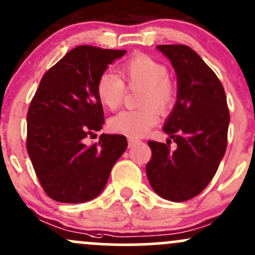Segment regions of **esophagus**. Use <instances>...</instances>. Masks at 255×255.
I'll list each match as a JSON object with an SVG mask.
<instances>
[{"label": "esophagus", "mask_w": 255, "mask_h": 255, "mask_svg": "<svg viewBox=\"0 0 255 255\" xmlns=\"http://www.w3.org/2000/svg\"><path fill=\"white\" fill-rule=\"evenodd\" d=\"M127 140H128V146H129V147H132L135 144H139V142H140V140H139V139L133 138V136H128Z\"/></svg>", "instance_id": "esophagus-1"}]
</instances>
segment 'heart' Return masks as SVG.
I'll return each mask as SVG.
<instances>
[{
  "label": "heart",
  "instance_id": "obj_1",
  "mask_svg": "<svg viewBox=\"0 0 255 255\" xmlns=\"http://www.w3.org/2000/svg\"><path fill=\"white\" fill-rule=\"evenodd\" d=\"M119 76L104 72L97 82V94L102 104L110 110L121 106L126 94L125 83L129 87H141L139 103L145 105L135 110H126L111 117V132L128 136H142L159 120L157 108L168 111L175 103L177 91L168 77L163 64L149 55L136 54L120 66Z\"/></svg>",
  "mask_w": 255,
  "mask_h": 255
}]
</instances>
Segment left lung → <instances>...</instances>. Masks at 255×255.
I'll return each mask as SVG.
<instances>
[{
	"mask_svg": "<svg viewBox=\"0 0 255 255\" xmlns=\"http://www.w3.org/2000/svg\"><path fill=\"white\" fill-rule=\"evenodd\" d=\"M177 74L178 94L163 132L167 144L147 141L150 185L161 197L183 202L205 190L217 173L228 145L230 122L225 91L213 70L184 44L157 46ZM177 142L170 150L169 141Z\"/></svg>",
	"mask_w": 255,
	"mask_h": 255,
	"instance_id": "left-lung-1",
	"label": "left lung"
}]
</instances>
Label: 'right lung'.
Here are the masks:
<instances>
[{
	"label": "right lung",
	"mask_w": 255,
	"mask_h": 255,
	"mask_svg": "<svg viewBox=\"0 0 255 255\" xmlns=\"http://www.w3.org/2000/svg\"><path fill=\"white\" fill-rule=\"evenodd\" d=\"M127 50L78 46L42 77L27 111L26 149L44 192L63 203H83L103 191L127 149L121 134H102L104 125L97 82Z\"/></svg>",
	"instance_id": "1"
}]
</instances>
